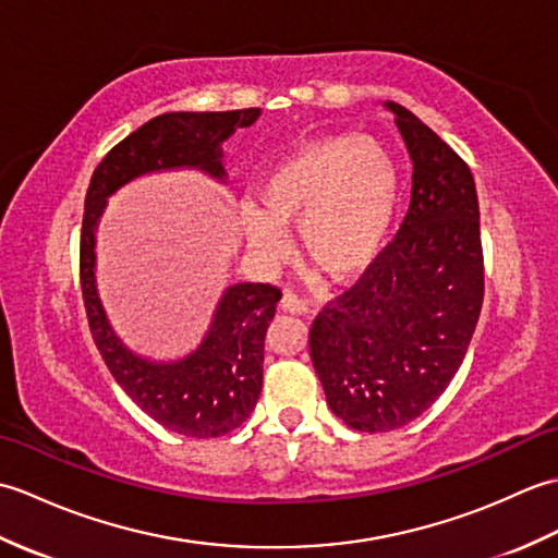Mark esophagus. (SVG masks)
Returning a JSON list of instances; mask_svg holds the SVG:
<instances>
[{
	"label": "esophagus",
	"instance_id": "34e87169",
	"mask_svg": "<svg viewBox=\"0 0 558 558\" xmlns=\"http://www.w3.org/2000/svg\"><path fill=\"white\" fill-rule=\"evenodd\" d=\"M280 306H282V310H286V312H290V314H306V312L312 310L310 304H306L304 300H300L298 294H292V292H286V294H282Z\"/></svg>",
	"mask_w": 558,
	"mask_h": 558
}]
</instances>
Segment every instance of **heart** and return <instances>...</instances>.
<instances>
[{
  "instance_id": "obj_1",
  "label": "heart",
  "mask_w": 558,
  "mask_h": 558,
  "mask_svg": "<svg viewBox=\"0 0 558 558\" xmlns=\"http://www.w3.org/2000/svg\"><path fill=\"white\" fill-rule=\"evenodd\" d=\"M400 194L398 165L372 136L336 134L304 141L272 165L258 208L242 210V228L260 258L288 252L282 228H298L304 254L333 280H352L381 252Z\"/></svg>"
}]
</instances>
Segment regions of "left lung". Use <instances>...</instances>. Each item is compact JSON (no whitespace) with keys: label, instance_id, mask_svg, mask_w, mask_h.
Returning a JSON list of instances; mask_svg holds the SVG:
<instances>
[{"label":"left lung","instance_id":"obj_1","mask_svg":"<svg viewBox=\"0 0 558 558\" xmlns=\"http://www.w3.org/2000/svg\"><path fill=\"white\" fill-rule=\"evenodd\" d=\"M414 162L398 234L360 280L324 304L310 330L330 410L357 432H390L453 381L484 302L480 204L468 162L388 102Z\"/></svg>","mask_w":558,"mask_h":558}]
</instances>
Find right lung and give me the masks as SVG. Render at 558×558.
<instances>
[{
    "instance_id": "add662e5",
    "label": "right lung",
    "mask_w": 558,
    "mask_h": 558,
    "mask_svg": "<svg viewBox=\"0 0 558 558\" xmlns=\"http://www.w3.org/2000/svg\"><path fill=\"white\" fill-rule=\"evenodd\" d=\"M258 108L228 112H168L122 138L93 170L83 206L78 276L88 328L105 364L124 393L165 429L189 438H216L234 432L252 414L264 381V340L282 298L264 282L232 286L216 312L208 338L177 364L134 357L105 318L96 292V225L114 189L134 177L194 165L222 177L220 144L236 126L254 124Z\"/></svg>"
}]
</instances>
